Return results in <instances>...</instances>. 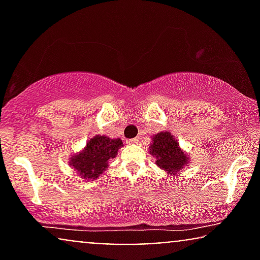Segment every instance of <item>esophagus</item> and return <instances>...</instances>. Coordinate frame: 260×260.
Here are the masks:
<instances>
[{
    "label": "esophagus",
    "mask_w": 260,
    "mask_h": 260,
    "mask_svg": "<svg viewBox=\"0 0 260 260\" xmlns=\"http://www.w3.org/2000/svg\"><path fill=\"white\" fill-rule=\"evenodd\" d=\"M139 142H140V138H139V137H137V138H133V139L127 140L128 144H138Z\"/></svg>",
    "instance_id": "obj_1"
}]
</instances>
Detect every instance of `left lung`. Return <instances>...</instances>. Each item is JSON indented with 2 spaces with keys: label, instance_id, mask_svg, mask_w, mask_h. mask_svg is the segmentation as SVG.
Returning a JSON list of instances; mask_svg holds the SVG:
<instances>
[{
  "label": "left lung",
  "instance_id": "obj_1",
  "mask_svg": "<svg viewBox=\"0 0 260 260\" xmlns=\"http://www.w3.org/2000/svg\"><path fill=\"white\" fill-rule=\"evenodd\" d=\"M150 154L156 159V165L168 174L177 175V172L188 164V156L181 150L178 142L170 132L155 134L151 138Z\"/></svg>",
  "mask_w": 260,
  "mask_h": 260
}]
</instances>
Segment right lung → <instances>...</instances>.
I'll use <instances>...</instances> for the list:
<instances>
[{
	"label": "right lung",
	"instance_id": "right-lung-1",
	"mask_svg": "<svg viewBox=\"0 0 260 260\" xmlns=\"http://www.w3.org/2000/svg\"><path fill=\"white\" fill-rule=\"evenodd\" d=\"M123 143L120 138L110 139L105 136H95L86 143L85 148L71 156V166L78 172L80 178L96 180L109 168L107 162L117 155Z\"/></svg>",
	"mask_w": 260,
	"mask_h": 260
}]
</instances>
